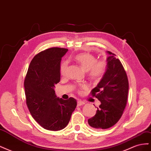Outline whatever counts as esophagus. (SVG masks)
Instances as JSON below:
<instances>
[{
	"label": "esophagus",
	"mask_w": 151,
	"mask_h": 151,
	"mask_svg": "<svg viewBox=\"0 0 151 151\" xmlns=\"http://www.w3.org/2000/svg\"><path fill=\"white\" fill-rule=\"evenodd\" d=\"M85 104V103L83 101H81V100H78L77 101V106H81L82 105H84Z\"/></svg>",
	"instance_id": "1"
}]
</instances>
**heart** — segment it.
<instances>
[{
	"label": "heart",
	"mask_w": 151,
	"mask_h": 151,
	"mask_svg": "<svg viewBox=\"0 0 151 151\" xmlns=\"http://www.w3.org/2000/svg\"><path fill=\"white\" fill-rule=\"evenodd\" d=\"M75 60L83 69L88 72L90 79L99 81L104 76L107 68V62L105 60H97L93 55L89 53H79L75 57ZM68 68V62H63L60 65V74L62 76L66 75Z\"/></svg>",
	"instance_id": "heart-1"
}]
</instances>
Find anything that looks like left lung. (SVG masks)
Masks as SVG:
<instances>
[{"instance_id": "left-lung-1", "label": "left lung", "mask_w": 151, "mask_h": 151, "mask_svg": "<svg viewBox=\"0 0 151 151\" xmlns=\"http://www.w3.org/2000/svg\"><path fill=\"white\" fill-rule=\"evenodd\" d=\"M107 68L101 80L91 91V95L101 104L96 115L88 120L89 125L96 129H107L118 122L125 108L129 81L126 72L115 54L108 51Z\"/></svg>"}]
</instances>
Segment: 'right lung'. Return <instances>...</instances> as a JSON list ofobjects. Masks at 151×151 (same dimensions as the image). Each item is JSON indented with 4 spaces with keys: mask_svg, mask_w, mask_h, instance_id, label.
Returning <instances> with one entry per match:
<instances>
[{
    "mask_svg": "<svg viewBox=\"0 0 151 151\" xmlns=\"http://www.w3.org/2000/svg\"><path fill=\"white\" fill-rule=\"evenodd\" d=\"M67 51L53 47L41 52L31 60L24 79L26 101L31 115L48 130L64 129L77 106L76 99H60L54 90L60 81L62 58Z\"/></svg>",
    "mask_w": 151,
    "mask_h": 151,
    "instance_id": "right-lung-1",
    "label": "right lung"
}]
</instances>
